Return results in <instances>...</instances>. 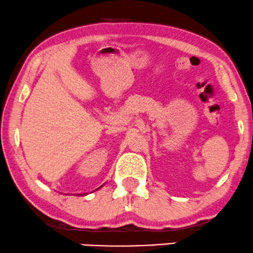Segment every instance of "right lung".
Segmentation results:
<instances>
[{"mask_svg":"<svg viewBox=\"0 0 253 253\" xmlns=\"http://www.w3.org/2000/svg\"><path fill=\"white\" fill-rule=\"evenodd\" d=\"M104 184H105V183H104ZM104 184H102V186H101V187H98V188H97V189H96V190H98V189H99V188H102L103 186H104ZM96 190H94V191H96ZM77 195H79V196H80V195H81V196H83V195H84V196H86V195H87V194H77Z\"/></svg>","mask_w":253,"mask_h":253,"instance_id":"add662e5","label":"right lung"}]
</instances>
